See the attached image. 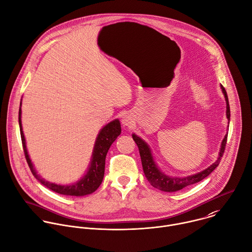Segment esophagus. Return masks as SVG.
<instances>
[{"instance_id": "esophagus-1", "label": "esophagus", "mask_w": 252, "mask_h": 252, "mask_svg": "<svg viewBox=\"0 0 252 252\" xmlns=\"http://www.w3.org/2000/svg\"><path fill=\"white\" fill-rule=\"evenodd\" d=\"M132 117L129 115V114H125L123 117H122V124L123 126H127V127H130L132 125Z\"/></svg>"}]
</instances>
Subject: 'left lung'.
Returning <instances> with one entry per match:
<instances>
[{
	"mask_svg": "<svg viewBox=\"0 0 252 252\" xmlns=\"http://www.w3.org/2000/svg\"><path fill=\"white\" fill-rule=\"evenodd\" d=\"M220 89L221 92L224 95V99H225V103H226V118L229 121V117H230V111H229V104H228V98L226 95V92L224 90V88L220 85ZM229 123V122H228ZM133 140L135 141V143L137 144L138 148H139V152H140V157H141V160H142V165H143V170L145 173V176L147 177L148 181L156 188H158L161 191L164 192H174V191H178L181 190L182 188L192 185L194 183H197L201 180H203L205 177H207L211 172H213V170L219 165L220 158H222L224 149H225V144H226V139H227V133L225 134L221 144H220V153H219V157L218 159L211 164L208 168L192 174V175H188V176H183V177H177V176H168L166 174H164L163 172H161L159 170V168L158 167V165L156 164L151 149L148 146V144L142 140L140 137H138L137 135L133 134L132 135Z\"/></svg>",
	"mask_w": 252,
	"mask_h": 252,
	"instance_id": "left-lung-1",
	"label": "left lung"
}]
</instances>
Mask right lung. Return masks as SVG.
<instances>
[{
    "label": "right lung",
    "instance_id": "right-lung-1",
    "mask_svg": "<svg viewBox=\"0 0 252 252\" xmlns=\"http://www.w3.org/2000/svg\"><path fill=\"white\" fill-rule=\"evenodd\" d=\"M20 106H22V102ZM19 124L21 129V137H22L23 147L25 151V156L34 177L50 190L59 194L69 195V196H85L94 192L99 187L104 176L105 158H106L107 152L110 146L112 145V143L117 139V137L121 133V125L118 119H114L113 121L106 124L99 131L96 137L95 144L93 151L91 164L89 166L87 173L82 177V179H80L76 183H72L69 185H60V184H55V183L46 181L36 173L27 149L26 138H25L23 126H22V108L21 107L19 111Z\"/></svg>",
    "mask_w": 252,
    "mask_h": 252
}]
</instances>
